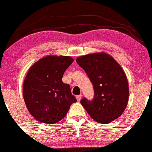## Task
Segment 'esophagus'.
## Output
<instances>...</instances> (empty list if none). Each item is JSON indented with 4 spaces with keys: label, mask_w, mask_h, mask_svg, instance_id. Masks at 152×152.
Wrapping results in <instances>:
<instances>
[{
    "label": "esophagus",
    "mask_w": 152,
    "mask_h": 152,
    "mask_svg": "<svg viewBox=\"0 0 152 152\" xmlns=\"http://www.w3.org/2000/svg\"><path fill=\"white\" fill-rule=\"evenodd\" d=\"M82 98V95H78L76 96V99H77V101L78 102H80V99Z\"/></svg>",
    "instance_id": "34e87169"
}]
</instances>
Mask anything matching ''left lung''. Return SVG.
Listing matches in <instances>:
<instances>
[{
    "label": "left lung",
    "instance_id": "left-lung-1",
    "mask_svg": "<svg viewBox=\"0 0 152 152\" xmlns=\"http://www.w3.org/2000/svg\"><path fill=\"white\" fill-rule=\"evenodd\" d=\"M76 62L93 85L94 98L80 100L88 114L99 124L118 118L127 106L129 96L127 77L120 65L104 53L80 56Z\"/></svg>",
    "mask_w": 152,
    "mask_h": 152
}]
</instances>
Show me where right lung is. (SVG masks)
Segmentation results:
<instances>
[{
	"label": "right lung",
	"mask_w": 152,
	"mask_h": 152,
	"mask_svg": "<svg viewBox=\"0 0 152 152\" xmlns=\"http://www.w3.org/2000/svg\"><path fill=\"white\" fill-rule=\"evenodd\" d=\"M74 62L69 56H47L28 70L23 84V96L28 111L38 121L53 124L66 116L76 97L62 78Z\"/></svg>",
	"instance_id": "add662e5"
}]
</instances>
